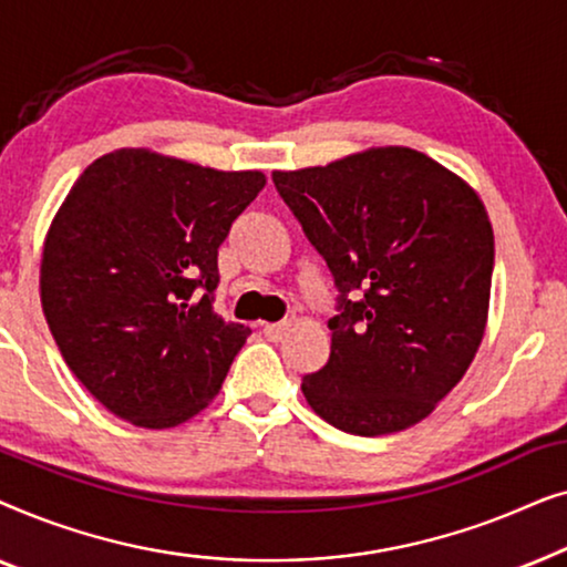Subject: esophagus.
Listing matches in <instances>:
<instances>
[{"label":"esophagus","mask_w":567,"mask_h":567,"mask_svg":"<svg viewBox=\"0 0 567 567\" xmlns=\"http://www.w3.org/2000/svg\"><path fill=\"white\" fill-rule=\"evenodd\" d=\"M291 330V322H266L262 324V336H266L268 340H274V343H278V340H284L286 336H289Z\"/></svg>","instance_id":"34e87169"}]
</instances>
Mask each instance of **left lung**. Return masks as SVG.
I'll list each match as a JSON object with an SVG mask.
<instances>
[{
  "mask_svg": "<svg viewBox=\"0 0 567 567\" xmlns=\"http://www.w3.org/2000/svg\"><path fill=\"white\" fill-rule=\"evenodd\" d=\"M274 183L340 291L330 359L301 379L353 436L405 431L454 390L483 343L493 227L477 190L410 146H371Z\"/></svg>",
  "mask_w": 567,
  "mask_h": 567,
  "instance_id": "1",
  "label": "left lung"
}]
</instances>
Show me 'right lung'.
<instances>
[{
    "mask_svg": "<svg viewBox=\"0 0 567 567\" xmlns=\"http://www.w3.org/2000/svg\"><path fill=\"white\" fill-rule=\"evenodd\" d=\"M266 185L152 150L92 162L53 216L45 322L72 374L113 415L173 429L221 390L250 328L214 312L216 255Z\"/></svg>",
    "mask_w": 567,
    "mask_h": 567,
    "instance_id": "1",
    "label": "right lung"
}]
</instances>
